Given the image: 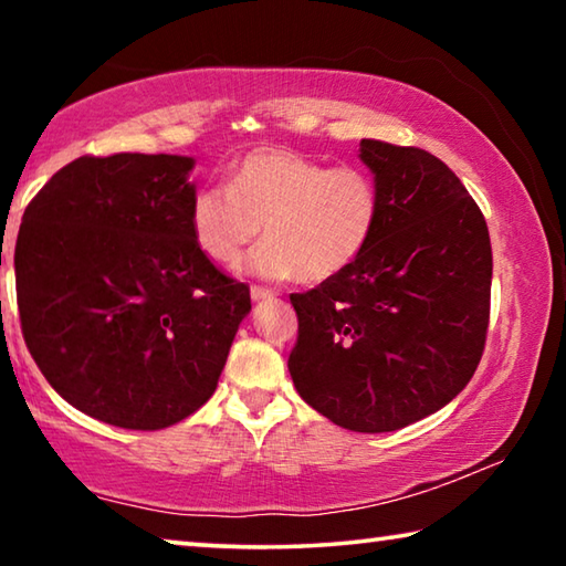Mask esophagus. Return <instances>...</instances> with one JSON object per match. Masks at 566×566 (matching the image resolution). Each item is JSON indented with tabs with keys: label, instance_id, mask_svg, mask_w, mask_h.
Wrapping results in <instances>:
<instances>
[{
	"label": "esophagus",
	"instance_id": "1",
	"mask_svg": "<svg viewBox=\"0 0 566 566\" xmlns=\"http://www.w3.org/2000/svg\"><path fill=\"white\" fill-rule=\"evenodd\" d=\"M274 296H276V292H274V290H270V286H260V284H254V286H252V300H254V302L274 300Z\"/></svg>",
	"mask_w": 566,
	"mask_h": 566
}]
</instances>
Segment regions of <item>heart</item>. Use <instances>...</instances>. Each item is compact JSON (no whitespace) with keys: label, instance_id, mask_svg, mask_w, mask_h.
<instances>
[{"label":"heart","instance_id":"b5f03b06","mask_svg":"<svg viewBox=\"0 0 566 566\" xmlns=\"http://www.w3.org/2000/svg\"><path fill=\"white\" fill-rule=\"evenodd\" d=\"M381 197L361 167H327L292 149H254L227 171V189L199 187L189 229L209 260L234 266L256 237L247 270L317 284L347 272L377 232Z\"/></svg>","mask_w":566,"mask_h":566}]
</instances>
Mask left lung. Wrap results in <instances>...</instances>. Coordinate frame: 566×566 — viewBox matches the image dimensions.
Listing matches in <instances>:
<instances>
[{
    "mask_svg": "<svg viewBox=\"0 0 566 566\" xmlns=\"http://www.w3.org/2000/svg\"><path fill=\"white\" fill-rule=\"evenodd\" d=\"M381 197L347 272L290 294L300 397L352 432H395L449 405L482 359L492 244L482 209L442 159L361 139Z\"/></svg>",
    "mask_w": 566,
    "mask_h": 566,
    "instance_id": "left-lung-1",
    "label": "left lung"
}]
</instances>
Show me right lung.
<instances>
[{
  "label": "right lung",
  "instance_id": "add662e5",
  "mask_svg": "<svg viewBox=\"0 0 566 566\" xmlns=\"http://www.w3.org/2000/svg\"><path fill=\"white\" fill-rule=\"evenodd\" d=\"M195 159L80 157L24 209L17 304L36 367L84 415L157 432L214 395L252 300L189 229Z\"/></svg>",
  "mask_w": 566,
  "mask_h": 566
}]
</instances>
